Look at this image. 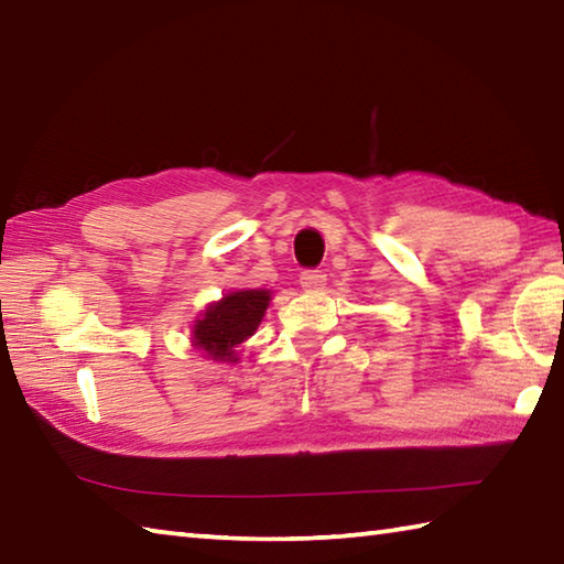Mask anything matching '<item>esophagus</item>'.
<instances>
[{
    "mask_svg": "<svg viewBox=\"0 0 564 564\" xmlns=\"http://www.w3.org/2000/svg\"><path fill=\"white\" fill-rule=\"evenodd\" d=\"M325 273L323 271H303L301 273V285L303 291H311V293H317L325 289Z\"/></svg>",
    "mask_w": 564,
    "mask_h": 564,
    "instance_id": "34e87169",
    "label": "esophagus"
}]
</instances>
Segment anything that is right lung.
<instances>
[{"mask_svg":"<svg viewBox=\"0 0 564 564\" xmlns=\"http://www.w3.org/2000/svg\"><path fill=\"white\" fill-rule=\"evenodd\" d=\"M271 291L251 289L227 293L221 301L212 303L194 323L192 343L197 350L219 362H237V347L249 340L269 308Z\"/></svg>","mask_w":564,"mask_h":564,"instance_id":"1","label":"right lung"}]
</instances>
